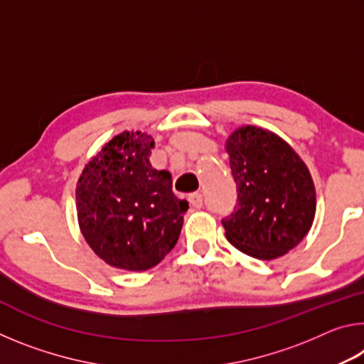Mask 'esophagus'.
<instances>
[{
  "label": "esophagus",
  "instance_id": "1",
  "mask_svg": "<svg viewBox=\"0 0 364 364\" xmlns=\"http://www.w3.org/2000/svg\"><path fill=\"white\" fill-rule=\"evenodd\" d=\"M189 204L191 207L194 208H202V205H204V197H202L200 193H194L189 196Z\"/></svg>",
  "mask_w": 364,
  "mask_h": 364
}]
</instances>
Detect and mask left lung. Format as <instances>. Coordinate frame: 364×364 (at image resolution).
<instances>
[{"instance_id": "1", "label": "left lung", "mask_w": 364, "mask_h": 364, "mask_svg": "<svg viewBox=\"0 0 364 364\" xmlns=\"http://www.w3.org/2000/svg\"><path fill=\"white\" fill-rule=\"evenodd\" d=\"M237 205L221 220L226 239L258 260H274L310 231L316 212L311 175L278 134L245 125L226 141Z\"/></svg>"}]
</instances>
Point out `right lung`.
<instances>
[{"mask_svg":"<svg viewBox=\"0 0 364 364\" xmlns=\"http://www.w3.org/2000/svg\"><path fill=\"white\" fill-rule=\"evenodd\" d=\"M152 147L149 134L123 132L85 165L78 178L80 230L110 267L149 269L180 237L189 205L171 191L170 171L152 168Z\"/></svg>","mask_w":364,"mask_h":364,"instance_id":"add662e5","label":"right lung"}]
</instances>
